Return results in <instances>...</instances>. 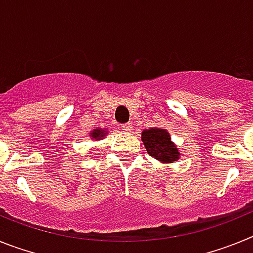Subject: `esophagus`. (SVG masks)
Masks as SVG:
<instances>
[{
	"mask_svg": "<svg viewBox=\"0 0 253 253\" xmlns=\"http://www.w3.org/2000/svg\"><path fill=\"white\" fill-rule=\"evenodd\" d=\"M131 128H133V126H131L130 123H128V124L120 125V129H122V130H124V131H130Z\"/></svg>",
	"mask_w": 253,
	"mask_h": 253,
	"instance_id": "34e87169",
	"label": "esophagus"
}]
</instances>
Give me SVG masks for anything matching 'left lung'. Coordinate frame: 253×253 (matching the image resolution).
Listing matches in <instances>:
<instances>
[{
  "mask_svg": "<svg viewBox=\"0 0 253 253\" xmlns=\"http://www.w3.org/2000/svg\"><path fill=\"white\" fill-rule=\"evenodd\" d=\"M142 142L151 157L162 163H173L180 160V151L169 131L162 128L144 129L142 131Z\"/></svg>",
  "mask_w": 253,
  "mask_h": 253,
  "instance_id": "left-lung-1",
  "label": "left lung"
}]
</instances>
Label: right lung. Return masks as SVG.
I'll return each instance as SVG.
<instances>
[{
	"instance_id": "right-lung-1",
	"label": "right lung",
	"mask_w": 253,
	"mask_h": 253,
	"mask_svg": "<svg viewBox=\"0 0 253 253\" xmlns=\"http://www.w3.org/2000/svg\"><path fill=\"white\" fill-rule=\"evenodd\" d=\"M109 133L107 131L106 128H96V129H92L90 133V138L91 139H96V140H100V139H104L105 135Z\"/></svg>"
}]
</instances>
